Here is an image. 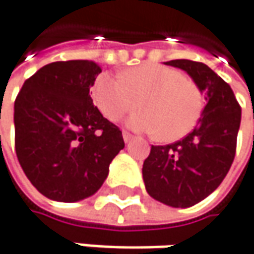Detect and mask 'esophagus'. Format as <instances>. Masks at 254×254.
<instances>
[{
  "label": "esophagus",
  "instance_id": "1",
  "mask_svg": "<svg viewBox=\"0 0 254 254\" xmlns=\"http://www.w3.org/2000/svg\"><path fill=\"white\" fill-rule=\"evenodd\" d=\"M122 136H124V140H125L127 143L130 140V139H133V135H132V133H129V132H127V130H124V132H122Z\"/></svg>",
  "mask_w": 254,
  "mask_h": 254
}]
</instances>
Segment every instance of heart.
<instances>
[{
	"instance_id": "1",
	"label": "heart",
	"mask_w": 254,
	"mask_h": 254,
	"mask_svg": "<svg viewBox=\"0 0 254 254\" xmlns=\"http://www.w3.org/2000/svg\"><path fill=\"white\" fill-rule=\"evenodd\" d=\"M94 99L106 119L116 122L143 108L127 119V127L158 133L172 142L186 136L197 125L203 111V94L182 72L159 64H145L121 75L101 73L94 83Z\"/></svg>"
}]
</instances>
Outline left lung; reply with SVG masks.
Listing matches in <instances>:
<instances>
[{
  "label": "left lung",
  "mask_w": 254,
  "mask_h": 254,
  "mask_svg": "<svg viewBox=\"0 0 254 254\" xmlns=\"http://www.w3.org/2000/svg\"><path fill=\"white\" fill-rule=\"evenodd\" d=\"M189 73L207 104L189 135L163 146H152L143 162L146 192L172 207L199 203L217 189L236 153L242 108L232 88L202 62H165Z\"/></svg>",
  "instance_id": "1"
}]
</instances>
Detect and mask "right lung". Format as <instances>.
<instances>
[{"label": "right lung", "instance_id": "obj_1", "mask_svg": "<svg viewBox=\"0 0 254 254\" xmlns=\"http://www.w3.org/2000/svg\"><path fill=\"white\" fill-rule=\"evenodd\" d=\"M101 71L94 61L52 62L28 78L15 99L17 158L51 200L92 196L125 148L119 127L92 104L89 89Z\"/></svg>", "mask_w": 254, "mask_h": 254}]
</instances>
